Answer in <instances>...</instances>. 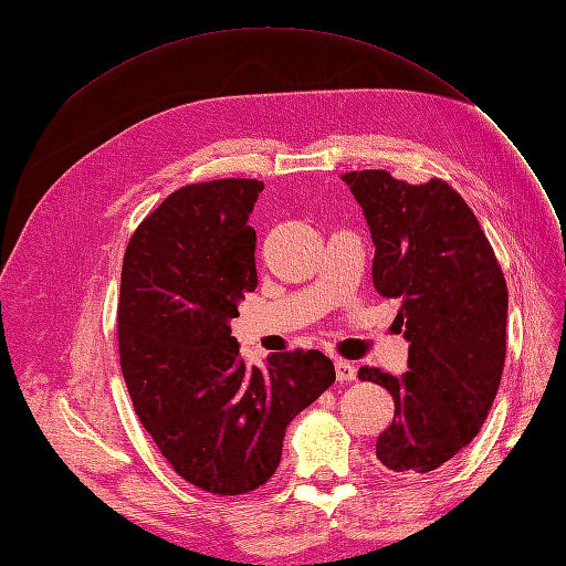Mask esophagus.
I'll return each mask as SVG.
<instances>
[{"instance_id": "1", "label": "esophagus", "mask_w": 566, "mask_h": 566, "mask_svg": "<svg viewBox=\"0 0 566 566\" xmlns=\"http://www.w3.org/2000/svg\"><path fill=\"white\" fill-rule=\"evenodd\" d=\"M335 375L339 382H352L356 380V366L349 364V361H342V358H337L335 361Z\"/></svg>"}]
</instances>
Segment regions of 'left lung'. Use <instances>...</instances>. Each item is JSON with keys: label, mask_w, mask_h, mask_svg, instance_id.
<instances>
[{"label": "left lung", "mask_w": 566, "mask_h": 566, "mask_svg": "<svg viewBox=\"0 0 566 566\" xmlns=\"http://www.w3.org/2000/svg\"><path fill=\"white\" fill-rule=\"evenodd\" d=\"M375 243L373 283L399 300L408 370L361 368L394 418L375 455L394 472H432L484 424L505 364L507 285L474 212L453 188L413 186L385 169L345 175Z\"/></svg>", "instance_id": "left-lung-1"}]
</instances>
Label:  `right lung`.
I'll list each match as a JSON object with an SVG mask.
<instances>
[{
	"instance_id": "add662e5",
	"label": "right lung",
	"mask_w": 566,
	"mask_h": 566,
	"mask_svg": "<svg viewBox=\"0 0 566 566\" xmlns=\"http://www.w3.org/2000/svg\"><path fill=\"white\" fill-rule=\"evenodd\" d=\"M256 179L191 184L134 231L117 302L119 366L146 432L179 476L241 495L276 472L287 424L335 382L318 349L248 366L231 337L256 287Z\"/></svg>"
}]
</instances>
